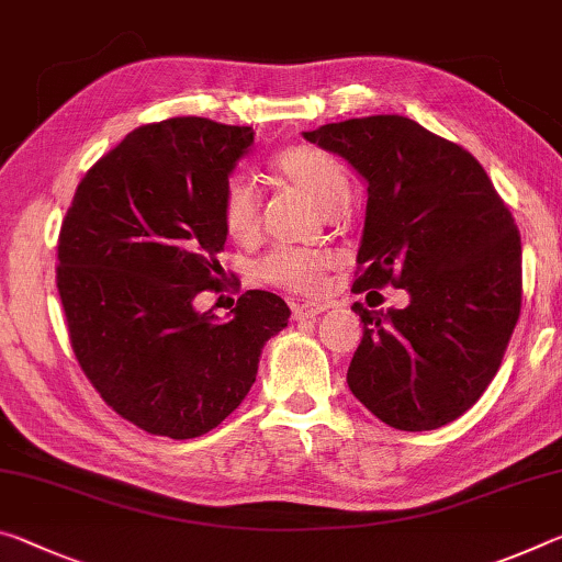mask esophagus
<instances>
[{"instance_id":"34e87169","label":"esophagus","mask_w":562,"mask_h":562,"mask_svg":"<svg viewBox=\"0 0 562 562\" xmlns=\"http://www.w3.org/2000/svg\"><path fill=\"white\" fill-rule=\"evenodd\" d=\"M329 305L325 302H295L292 305V317L295 319H315L317 315H323Z\"/></svg>"}]
</instances>
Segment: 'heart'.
Returning <instances> with one entry per match:
<instances>
[{"instance_id":"heart-1","label":"heart","mask_w":562,"mask_h":562,"mask_svg":"<svg viewBox=\"0 0 562 562\" xmlns=\"http://www.w3.org/2000/svg\"><path fill=\"white\" fill-rule=\"evenodd\" d=\"M274 172L295 190L307 194L325 212H335L345 204L350 182L345 167L319 147L295 145L274 157ZM220 217L225 233L245 243L252 239L260 227V202L252 184L243 177H229L220 200ZM329 267V257L310 249H274L262 260L260 272L267 282L280 284L292 292H315L323 284V274Z\"/></svg>"}]
</instances>
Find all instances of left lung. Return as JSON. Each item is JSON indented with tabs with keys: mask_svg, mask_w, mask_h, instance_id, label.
<instances>
[{
	"mask_svg": "<svg viewBox=\"0 0 562 562\" xmlns=\"http://www.w3.org/2000/svg\"><path fill=\"white\" fill-rule=\"evenodd\" d=\"M368 182L355 292H409L405 310L370 313L347 370L352 395L395 430L460 417L501 368L520 317L518 225L483 165L400 114L302 132Z\"/></svg>",
	"mask_w": 562,
	"mask_h": 562,
	"instance_id": "obj_1",
	"label": "left lung"
}]
</instances>
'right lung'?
I'll list each match as a JSON object with an SVG mask.
<instances>
[{
    "label": "right lung",
    "instance_id": "right-lung-1",
    "mask_svg": "<svg viewBox=\"0 0 562 562\" xmlns=\"http://www.w3.org/2000/svg\"><path fill=\"white\" fill-rule=\"evenodd\" d=\"M252 127L204 117L142 124L97 159L59 229L57 290L92 387L149 435L190 440L237 409L290 307L247 290L229 319L198 310L220 290L222 190Z\"/></svg>",
    "mask_w": 562,
    "mask_h": 562
}]
</instances>
